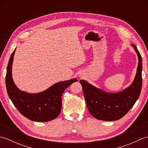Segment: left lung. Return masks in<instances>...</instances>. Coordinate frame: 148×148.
<instances>
[{"instance_id":"1","label":"left lung","mask_w":148,"mask_h":148,"mask_svg":"<svg viewBox=\"0 0 148 148\" xmlns=\"http://www.w3.org/2000/svg\"><path fill=\"white\" fill-rule=\"evenodd\" d=\"M139 58L136 76L131 85L116 93H106L81 80L88 109L94 118L103 121H115L121 118L132 108L139 99L142 88V58L134 45Z\"/></svg>"}]
</instances>
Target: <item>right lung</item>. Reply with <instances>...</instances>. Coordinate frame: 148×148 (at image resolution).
<instances>
[{
	"mask_svg": "<svg viewBox=\"0 0 148 148\" xmlns=\"http://www.w3.org/2000/svg\"><path fill=\"white\" fill-rule=\"evenodd\" d=\"M15 50L9 58L5 76L6 89L12 103L22 115L30 120L44 122L55 119L61 111L63 93L69 86L77 80L72 79L57 83L39 93L22 92L16 86L11 76Z\"/></svg>",
	"mask_w": 148,
	"mask_h": 148,
	"instance_id": "1",
	"label": "right lung"
}]
</instances>
